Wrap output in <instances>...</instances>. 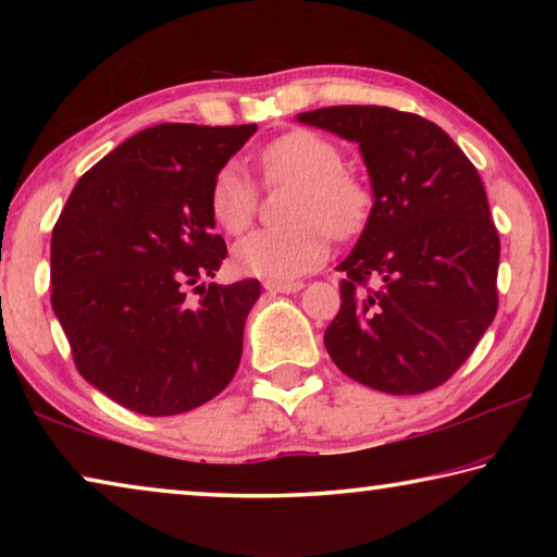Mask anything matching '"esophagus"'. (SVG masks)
Masks as SVG:
<instances>
[{"label": "esophagus", "mask_w": 557, "mask_h": 557, "mask_svg": "<svg viewBox=\"0 0 557 557\" xmlns=\"http://www.w3.org/2000/svg\"><path fill=\"white\" fill-rule=\"evenodd\" d=\"M262 287L268 292H282V295H289V292H299L305 287V282L301 280H265L262 282Z\"/></svg>", "instance_id": "1"}]
</instances>
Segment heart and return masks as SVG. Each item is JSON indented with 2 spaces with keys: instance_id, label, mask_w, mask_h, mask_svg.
Segmentation results:
<instances>
[{
  "instance_id": "1",
  "label": "heart",
  "mask_w": 557,
  "mask_h": 557,
  "mask_svg": "<svg viewBox=\"0 0 557 557\" xmlns=\"http://www.w3.org/2000/svg\"><path fill=\"white\" fill-rule=\"evenodd\" d=\"M270 184H295L285 228L256 231L233 250L240 275L295 280L322 265L329 235L348 238L363 228L373 196L369 184L344 166L342 147L312 129H292L260 149ZM211 213L223 231L240 235L258 213V186L238 164H223L211 184Z\"/></svg>"
}]
</instances>
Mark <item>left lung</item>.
Here are the masks:
<instances>
[{
    "mask_svg": "<svg viewBox=\"0 0 557 557\" xmlns=\"http://www.w3.org/2000/svg\"><path fill=\"white\" fill-rule=\"evenodd\" d=\"M358 143L373 209L338 270L342 309L324 346L348 379L418 395L449 381L498 309V243L476 166L412 112L334 106L297 115ZM382 282L373 290L368 280Z\"/></svg>",
    "mask_w": 557,
    "mask_h": 557,
    "instance_id": "obj_1",
    "label": "left lung"
}]
</instances>
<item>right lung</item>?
<instances>
[{"label": "right lung", "mask_w": 557, "mask_h": 557, "mask_svg": "<svg viewBox=\"0 0 557 557\" xmlns=\"http://www.w3.org/2000/svg\"><path fill=\"white\" fill-rule=\"evenodd\" d=\"M256 125L166 122L88 169L51 235V307L75 369L139 414H178L238 371L258 280L203 285L228 256L211 184ZM188 288L202 299L191 306Z\"/></svg>", "instance_id": "1"}]
</instances>
